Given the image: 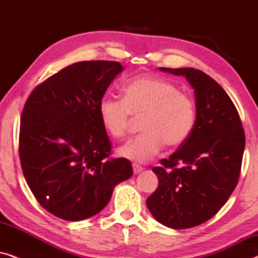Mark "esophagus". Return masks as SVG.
Instances as JSON below:
<instances>
[{"label": "esophagus", "mask_w": 258, "mask_h": 258, "mask_svg": "<svg viewBox=\"0 0 258 258\" xmlns=\"http://www.w3.org/2000/svg\"><path fill=\"white\" fill-rule=\"evenodd\" d=\"M133 169H134V174H135V175L140 174L141 171H143V168L141 167V165H139V164H135V163L133 164Z\"/></svg>", "instance_id": "obj_1"}]
</instances>
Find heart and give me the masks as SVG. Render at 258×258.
I'll return each instance as SVG.
<instances>
[{
    "label": "heart",
    "instance_id": "obj_1",
    "mask_svg": "<svg viewBox=\"0 0 258 258\" xmlns=\"http://www.w3.org/2000/svg\"><path fill=\"white\" fill-rule=\"evenodd\" d=\"M102 125L112 139H122L134 118H141L143 132L130 140L117 154L144 163L160 153L164 143L174 148L184 143L196 119L195 102L170 81L154 76L134 77L123 86V100L104 95L98 103Z\"/></svg>",
    "mask_w": 258,
    "mask_h": 258
}]
</instances>
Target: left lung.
Instances as JSON below:
<instances>
[{"label": "left lung", "instance_id": "8db88e82", "mask_svg": "<svg viewBox=\"0 0 258 258\" xmlns=\"http://www.w3.org/2000/svg\"><path fill=\"white\" fill-rule=\"evenodd\" d=\"M185 77L194 89L196 121L190 136L162 167L153 168L158 186L147 199L155 220L188 229L210 220L238 182L244 130L234 103L216 81L194 68H160Z\"/></svg>", "mask_w": 258, "mask_h": 258}]
</instances>
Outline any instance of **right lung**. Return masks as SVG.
<instances>
[{"mask_svg":"<svg viewBox=\"0 0 258 258\" xmlns=\"http://www.w3.org/2000/svg\"><path fill=\"white\" fill-rule=\"evenodd\" d=\"M118 62L74 63L35 88L20 126L23 175L38 203L66 221L100 213L118 183L133 176L126 158L107 160L110 141L98 103L116 76Z\"/></svg>","mask_w":258,"mask_h":258,"instance_id":"obj_1","label":"right lung"}]
</instances>
